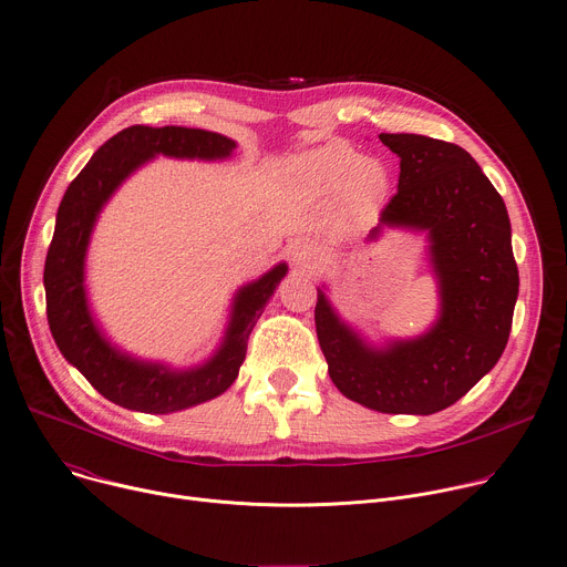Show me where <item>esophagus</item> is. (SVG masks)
I'll use <instances>...</instances> for the list:
<instances>
[{
  "label": "esophagus",
  "instance_id": "34e87169",
  "mask_svg": "<svg viewBox=\"0 0 567 567\" xmlns=\"http://www.w3.org/2000/svg\"><path fill=\"white\" fill-rule=\"evenodd\" d=\"M289 257H291V262H293L300 271H305V274L317 271V269L321 267V262H323L321 250H319L315 244H310V241H296V244L289 248Z\"/></svg>",
  "mask_w": 567,
  "mask_h": 567
}]
</instances>
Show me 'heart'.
<instances>
[{
    "label": "heart",
    "mask_w": 567,
    "mask_h": 567,
    "mask_svg": "<svg viewBox=\"0 0 567 567\" xmlns=\"http://www.w3.org/2000/svg\"><path fill=\"white\" fill-rule=\"evenodd\" d=\"M293 176L315 194L339 187L346 215L354 224H367L389 194V169L378 158H359L354 146L328 142L302 153L293 163Z\"/></svg>",
    "instance_id": "heart-1"
}]
</instances>
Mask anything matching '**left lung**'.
I'll return each instance as SVG.
<instances>
[{
	"instance_id": "obj_1",
	"label": "left lung",
	"mask_w": 567,
	"mask_h": 567,
	"mask_svg": "<svg viewBox=\"0 0 567 567\" xmlns=\"http://www.w3.org/2000/svg\"><path fill=\"white\" fill-rule=\"evenodd\" d=\"M380 140L398 153L400 178L369 239L382 226L427 233L441 315L416 339L371 348L319 289L317 334L346 398L382 414L430 416L466 395L506 348L520 285L511 224L466 148L414 133H380Z\"/></svg>"
}]
</instances>
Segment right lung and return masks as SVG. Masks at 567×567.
I'll use <instances>...</instances> for the list:
<instances>
[{"instance_id": "obj_1", "label": "right lung", "mask_w": 567, "mask_h": 567, "mask_svg": "<svg viewBox=\"0 0 567 567\" xmlns=\"http://www.w3.org/2000/svg\"><path fill=\"white\" fill-rule=\"evenodd\" d=\"M235 146L230 137L200 128L128 126L94 151L59 205L54 239L44 260L49 330L68 362L101 395L124 409L172 414L221 395L237 380L248 337L285 278L287 265L280 262L260 280L237 291L224 343L208 362L189 371H172L120 352L92 321L83 267L94 221L113 192L158 153L169 158L221 161Z\"/></svg>"}]
</instances>
